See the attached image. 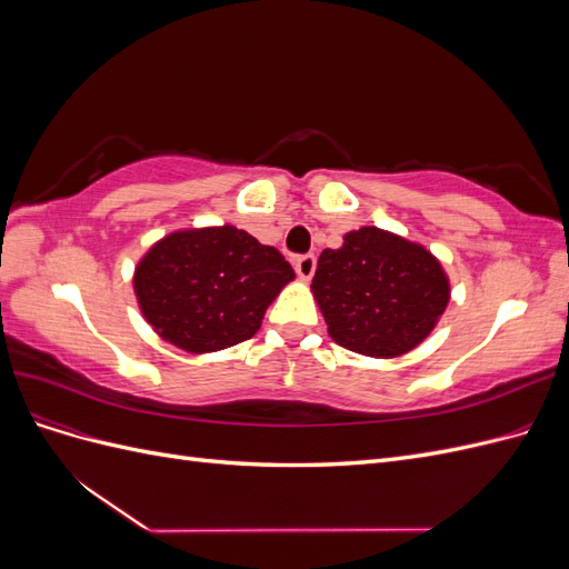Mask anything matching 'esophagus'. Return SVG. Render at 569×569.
I'll use <instances>...</instances> for the list:
<instances>
[{
  "label": "esophagus",
  "instance_id": "34e87169",
  "mask_svg": "<svg viewBox=\"0 0 569 569\" xmlns=\"http://www.w3.org/2000/svg\"><path fill=\"white\" fill-rule=\"evenodd\" d=\"M295 268H297V274L299 278L303 280V282H308L313 278V272H316V256L313 253H303V256H299L297 261H295Z\"/></svg>",
  "mask_w": 569,
  "mask_h": 569
}]
</instances>
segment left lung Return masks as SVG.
<instances>
[{
    "label": "left lung",
    "mask_w": 569,
    "mask_h": 569,
    "mask_svg": "<svg viewBox=\"0 0 569 569\" xmlns=\"http://www.w3.org/2000/svg\"><path fill=\"white\" fill-rule=\"evenodd\" d=\"M311 289L330 337L372 358L416 349L451 299L435 253L372 226L347 232L339 249L320 253Z\"/></svg>",
    "instance_id": "8db88e82"
}]
</instances>
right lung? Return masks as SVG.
Listing matches in <instances>:
<instances>
[{
  "instance_id": "right-lung-1",
  "label": "right lung",
  "mask_w": 569,
  "mask_h": 569,
  "mask_svg": "<svg viewBox=\"0 0 569 569\" xmlns=\"http://www.w3.org/2000/svg\"><path fill=\"white\" fill-rule=\"evenodd\" d=\"M295 270L284 256L234 226L170 232L134 268L144 320L187 353L251 339Z\"/></svg>"
}]
</instances>
